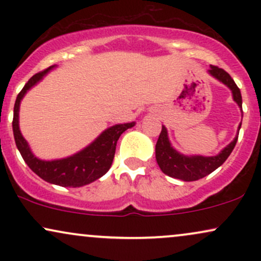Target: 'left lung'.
Listing matches in <instances>:
<instances>
[{
    "instance_id": "1",
    "label": "left lung",
    "mask_w": 261,
    "mask_h": 261,
    "mask_svg": "<svg viewBox=\"0 0 261 261\" xmlns=\"http://www.w3.org/2000/svg\"><path fill=\"white\" fill-rule=\"evenodd\" d=\"M210 76L220 81L224 86H227L232 92L233 100L238 104L239 108H242V94L239 88L226 71L222 68H218L217 66H210L207 71ZM241 125L238 126V133ZM238 133L237 136L233 139L230 143L224 147L220 153L216 155H200L193 154L187 155L178 152L173 147L168 137V131L166 126H162V131L160 137H158L157 143H155V160H157L158 166L162 172L172 178L180 179L184 181H194L199 180L203 176L211 174L214 170H216L218 167L222 166L224 161L229 157L234 148L237 140H238Z\"/></svg>"
}]
</instances>
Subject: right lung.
<instances>
[{"instance_id": "1", "label": "right lung", "mask_w": 261, "mask_h": 261, "mask_svg": "<svg viewBox=\"0 0 261 261\" xmlns=\"http://www.w3.org/2000/svg\"><path fill=\"white\" fill-rule=\"evenodd\" d=\"M55 67V65L50 66L43 72L34 74L17 95L13 110V122H12L14 141H16L18 151L20 152L29 168L41 179L50 184L60 185V187L80 188L97 180L110 169L119 137L127 128L135 126L136 122L116 124L108 127L87 147L66 158L53 161H44L38 158L33 153L29 147V143L27 142V140L20 133L19 107L27 92L35 85H38L44 79V76H46Z\"/></svg>"}]
</instances>
